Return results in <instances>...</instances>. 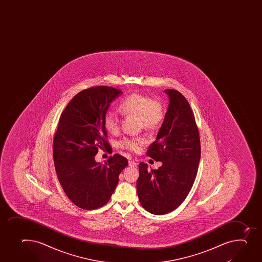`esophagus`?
Instances as JSON below:
<instances>
[{"label": "esophagus", "instance_id": "34e87169", "mask_svg": "<svg viewBox=\"0 0 262 262\" xmlns=\"http://www.w3.org/2000/svg\"><path fill=\"white\" fill-rule=\"evenodd\" d=\"M129 167H137V163H136V161H129Z\"/></svg>", "mask_w": 262, "mask_h": 262}]
</instances>
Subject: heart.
I'll return each mask as SVG.
<instances>
[{"mask_svg": "<svg viewBox=\"0 0 262 262\" xmlns=\"http://www.w3.org/2000/svg\"><path fill=\"white\" fill-rule=\"evenodd\" d=\"M119 110L126 115H138L141 126L148 129L158 128L165 117L163 106L157 99H152L145 94L133 93L119 104ZM104 128L110 133L118 132L119 119L114 112L107 111L103 117ZM145 140L142 138H126L120 142L122 148L138 152Z\"/></svg>", "mask_w": 262, "mask_h": 262, "instance_id": "heart-1", "label": "heart"}]
</instances>
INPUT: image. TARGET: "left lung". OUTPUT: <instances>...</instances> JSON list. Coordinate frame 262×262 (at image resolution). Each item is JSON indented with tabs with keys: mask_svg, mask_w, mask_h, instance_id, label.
I'll return each mask as SVG.
<instances>
[{
	"mask_svg": "<svg viewBox=\"0 0 262 262\" xmlns=\"http://www.w3.org/2000/svg\"><path fill=\"white\" fill-rule=\"evenodd\" d=\"M169 105L156 140L147 156L162 166L148 171L139 164L138 199L144 209L156 215L168 213L184 202L196 177L201 158L199 130L189 102L180 92L165 90Z\"/></svg>",
	"mask_w": 262,
	"mask_h": 262,
	"instance_id": "left-lung-1",
	"label": "left lung"
}]
</instances>
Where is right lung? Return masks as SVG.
Instances as JSON below:
<instances>
[{
    "label": "right lung",
    "instance_id": "obj_1",
    "mask_svg": "<svg viewBox=\"0 0 262 262\" xmlns=\"http://www.w3.org/2000/svg\"><path fill=\"white\" fill-rule=\"evenodd\" d=\"M122 91L108 86L86 89L73 97L60 118L53 143L57 178L72 202L94 210L108 202L128 161L115 154L104 164L95 156L108 148L103 117Z\"/></svg>",
    "mask_w": 262,
    "mask_h": 262
}]
</instances>
